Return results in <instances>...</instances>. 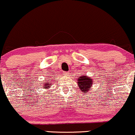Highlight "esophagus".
<instances>
[{"label":"esophagus","mask_w":135,"mask_h":135,"mask_svg":"<svg viewBox=\"0 0 135 135\" xmlns=\"http://www.w3.org/2000/svg\"><path fill=\"white\" fill-rule=\"evenodd\" d=\"M64 75H68V74H69V73H68V72H64Z\"/></svg>","instance_id":"obj_1"}]
</instances>
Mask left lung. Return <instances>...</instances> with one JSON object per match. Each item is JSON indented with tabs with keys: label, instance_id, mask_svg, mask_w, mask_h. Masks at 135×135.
I'll return each instance as SVG.
<instances>
[{
	"label": "left lung",
	"instance_id": "8db88e82",
	"mask_svg": "<svg viewBox=\"0 0 135 135\" xmlns=\"http://www.w3.org/2000/svg\"><path fill=\"white\" fill-rule=\"evenodd\" d=\"M78 85L81 92L87 93L91 90V86L93 85V79L89 76L81 75L79 76L78 79Z\"/></svg>",
	"mask_w": 135,
	"mask_h": 135
}]
</instances>
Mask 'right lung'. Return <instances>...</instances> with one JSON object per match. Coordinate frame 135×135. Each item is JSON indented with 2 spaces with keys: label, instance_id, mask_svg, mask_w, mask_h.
<instances>
[{
  "label": "right lung",
  "instance_id": "add662e5",
  "mask_svg": "<svg viewBox=\"0 0 135 135\" xmlns=\"http://www.w3.org/2000/svg\"><path fill=\"white\" fill-rule=\"evenodd\" d=\"M42 88L43 89H49V88L52 86V83L50 82V81H44L42 82Z\"/></svg>",
  "mask_w": 135,
  "mask_h": 135
}]
</instances>
